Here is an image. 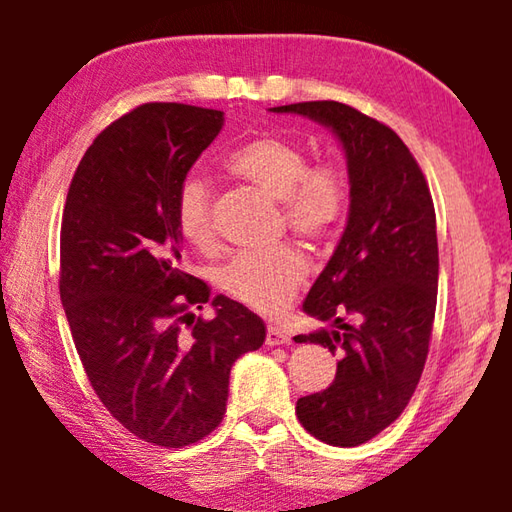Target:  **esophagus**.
Returning <instances> with one entry per match:
<instances>
[{"label":"esophagus","mask_w":512,"mask_h":512,"mask_svg":"<svg viewBox=\"0 0 512 512\" xmlns=\"http://www.w3.org/2000/svg\"><path fill=\"white\" fill-rule=\"evenodd\" d=\"M284 343H291V336L284 332L282 327L268 325V329H266V345H284Z\"/></svg>","instance_id":"1"}]
</instances>
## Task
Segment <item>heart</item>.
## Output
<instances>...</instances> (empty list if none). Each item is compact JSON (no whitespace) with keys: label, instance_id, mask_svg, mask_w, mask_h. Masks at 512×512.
<instances>
[{"label":"heart","instance_id":"1","mask_svg":"<svg viewBox=\"0 0 512 512\" xmlns=\"http://www.w3.org/2000/svg\"><path fill=\"white\" fill-rule=\"evenodd\" d=\"M225 169L259 192L280 201L284 223L307 241L332 235L350 201L345 171L334 162L309 164L298 142L259 135L225 155ZM176 230L189 246L207 248L214 241L212 194L205 180L189 176L176 194ZM307 259L293 246L266 253L237 255L221 271V287L257 311H280L307 277Z\"/></svg>","mask_w":512,"mask_h":512}]
</instances>
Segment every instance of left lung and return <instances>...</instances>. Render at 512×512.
<instances>
[{
    "mask_svg": "<svg viewBox=\"0 0 512 512\" xmlns=\"http://www.w3.org/2000/svg\"><path fill=\"white\" fill-rule=\"evenodd\" d=\"M271 110L327 126L348 160V225L302 305L334 325L296 336L341 361L325 391L300 397L296 415L323 443L357 447L400 418L427 361L438 296L431 192L400 135L352 106L305 101ZM343 313L358 325L345 324Z\"/></svg>",
    "mask_w": 512,
    "mask_h": 512,
    "instance_id": "1",
    "label": "left lung"
}]
</instances>
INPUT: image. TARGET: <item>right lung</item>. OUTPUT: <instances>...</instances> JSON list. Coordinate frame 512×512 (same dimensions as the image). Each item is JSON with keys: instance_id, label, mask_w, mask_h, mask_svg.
<instances>
[{"instance_id": "1", "label": "right lung", "mask_w": 512, "mask_h": 512, "mask_svg": "<svg viewBox=\"0 0 512 512\" xmlns=\"http://www.w3.org/2000/svg\"><path fill=\"white\" fill-rule=\"evenodd\" d=\"M223 112L144 103L101 131L69 185L60 300L94 393L160 447L198 443L223 420L230 368L262 348L264 320L180 268L176 194ZM188 332H182V323Z\"/></svg>"}]
</instances>
